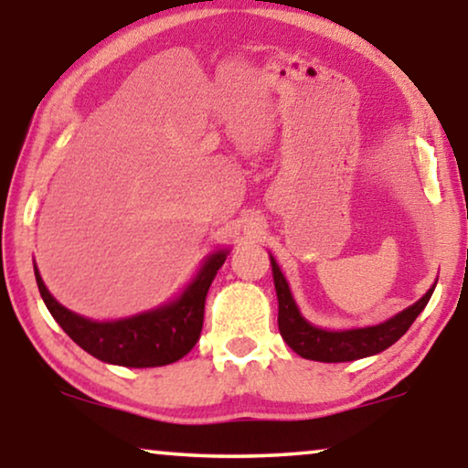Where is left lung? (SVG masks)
Listing matches in <instances>:
<instances>
[{
    "label": "left lung",
    "instance_id": "8db88e82",
    "mask_svg": "<svg viewBox=\"0 0 468 468\" xmlns=\"http://www.w3.org/2000/svg\"><path fill=\"white\" fill-rule=\"evenodd\" d=\"M274 287L279 298V332L283 341L296 351L298 356L315 362H351L379 354V351L392 347L405 332L411 328L415 317L424 311L434 292V283L418 303L400 311L399 315L389 317L388 322L368 325V328L354 330H324L306 322L300 315L296 303H293L290 285L271 255Z\"/></svg>",
    "mask_w": 468,
    "mask_h": 468
}]
</instances>
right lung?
Wrapping results in <instances>:
<instances>
[{
    "mask_svg": "<svg viewBox=\"0 0 468 468\" xmlns=\"http://www.w3.org/2000/svg\"><path fill=\"white\" fill-rule=\"evenodd\" d=\"M226 258L228 251L208 255L194 281L170 304L119 322H91L76 315L50 296L37 268L34 271L44 304L79 347L98 360L117 367L151 368L181 360L194 349L202 332L208 287Z\"/></svg>",
    "mask_w": 468,
    "mask_h": 468,
    "instance_id": "add662e5",
    "label": "right lung"
}]
</instances>
